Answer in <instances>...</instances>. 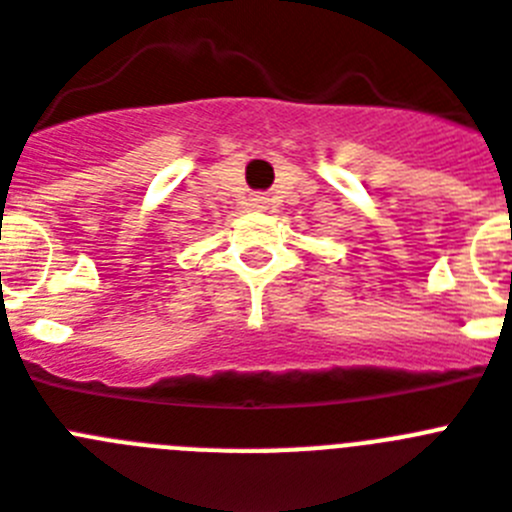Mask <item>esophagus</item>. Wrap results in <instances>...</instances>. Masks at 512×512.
Wrapping results in <instances>:
<instances>
[{"instance_id":"obj_1","label":"esophagus","mask_w":512,"mask_h":512,"mask_svg":"<svg viewBox=\"0 0 512 512\" xmlns=\"http://www.w3.org/2000/svg\"><path fill=\"white\" fill-rule=\"evenodd\" d=\"M252 205H255V208H263L265 197H255V200H252Z\"/></svg>"}]
</instances>
